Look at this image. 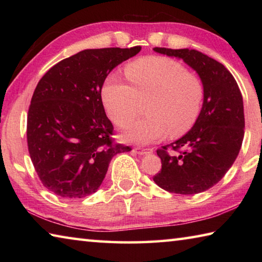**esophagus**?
<instances>
[{"instance_id": "34e87169", "label": "esophagus", "mask_w": 262, "mask_h": 262, "mask_svg": "<svg viewBox=\"0 0 262 262\" xmlns=\"http://www.w3.org/2000/svg\"><path fill=\"white\" fill-rule=\"evenodd\" d=\"M133 151H134L137 155H145V154H148V152L151 151V149H143V148L136 147V148L133 149Z\"/></svg>"}]
</instances>
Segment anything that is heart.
<instances>
[{"label":"heart","instance_id":"heart-1","mask_svg":"<svg viewBox=\"0 0 262 262\" xmlns=\"http://www.w3.org/2000/svg\"><path fill=\"white\" fill-rule=\"evenodd\" d=\"M130 84L117 77L105 82L101 97L108 117L127 127L148 104V119L128 127L125 141L151 143L167 136H181L192 129L201 112L205 89L201 79L180 62L165 56H147L126 68Z\"/></svg>","mask_w":262,"mask_h":262}]
</instances>
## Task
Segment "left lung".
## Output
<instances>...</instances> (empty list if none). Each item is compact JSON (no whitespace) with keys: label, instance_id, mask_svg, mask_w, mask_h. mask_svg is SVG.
Returning a JSON list of instances; mask_svg holds the SVG:
<instances>
[{"label":"left lung","instance_id":"obj_1","mask_svg":"<svg viewBox=\"0 0 262 262\" xmlns=\"http://www.w3.org/2000/svg\"><path fill=\"white\" fill-rule=\"evenodd\" d=\"M154 51L183 59L198 73L205 89L201 112L192 129L157 150L162 170L154 181L170 193L205 192L223 178L241 150L245 128L241 90L223 64L201 52L164 47ZM167 147L179 154L170 155Z\"/></svg>","mask_w":262,"mask_h":262}]
</instances>
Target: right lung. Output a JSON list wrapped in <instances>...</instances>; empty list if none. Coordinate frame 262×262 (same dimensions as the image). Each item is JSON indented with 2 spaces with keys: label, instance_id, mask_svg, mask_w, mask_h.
I'll return each mask as SVG.
<instances>
[{
  "label": "right lung",
  "instance_id": "obj_1",
  "mask_svg": "<svg viewBox=\"0 0 262 262\" xmlns=\"http://www.w3.org/2000/svg\"><path fill=\"white\" fill-rule=\"evenodd\" d=\"M130 48L84 50L48 70L28 113V147L42 185L64 199L97 192L111 159L132 148L113 143L101 88L112 70L136 55Z\"/></svg>",
  "mask_w": 262,
  "mask_h": 262
}]
</instances>
